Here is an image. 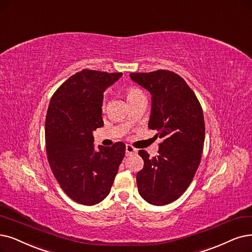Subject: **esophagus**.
Listing matches in <instances>:
<instances>
[{"mask_svg":"<svg viewBox=\"0 0 252 252\" xmlns=\"http://www.w3.org/2000/svg\"><path fill=\"white\" fill-rule=\"evenodd\" d=\"M136 152H137V150H136V149H134L132 146L126 145V156H129V155H131V154H134V153H136Z\"/></svg>","mask_w":252,"mask_h":252,"instance_id":"esophagus-1","label":"esophagus"}]
</instances>
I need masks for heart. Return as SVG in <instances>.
<instances>
[{
  "instance_id": "obj_1",
  "label": "heart",
  "mask_w": 252,
  "mask_h": 252,
  "mask_svg": "<svg viewBox=\"0 0 252 252\" xmlns=\"http://www.w3.org/2000/svg\"><path fill=\"white\" fill-rule=\"evenodd\" d=\"M126 94H127V100H130V99L134 98L135 96H137V95H139V94H142V92H140L139 90H137V89H135V88L129 87V88H127V90H126Z\"/></svg>"
}]
</instances>
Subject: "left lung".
Masks as SVG:
<instances>
[{
  "label": "left lung",
  "mask_w": 252,
  "mask_h": 252,
  "mask_svg": "<svg viewBox=\"0 0 252 252\" xmlns=\"http://www.w3.org/2000/svg\"><path fill=\"white\" fill-rule=\"evenodd\" d=\"M130 78L151 94L149 128L163 138L156 157L145 150L138 152L145 162L136 175L138 193L151 205L164 206L184 193L199 165L205 142L203 109L175 72L130 73Z\"/></svg>",
  "instance_id": "left-lung-1"
}]
</instances>
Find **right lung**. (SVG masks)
<instances>
[{
	"mask_svg": "<svg viewBox=\"0 0 252 252\" xmlns=\"http://www.w3.org/2000/svg\"><path fill=\"white\" fill-rule=\"evenodd\" d=\"M122 75L85 69L50 99L45 120L48 162L64 192L78 204L102 202L124 158L125 144L96 150L93 136L103 126V93Z\"/></svg>",
	"mask_w": 252,
	"mask_h": 252,
	"instance_id": "right-lung-1",
	"label": "right lung"
}]
</instances>
